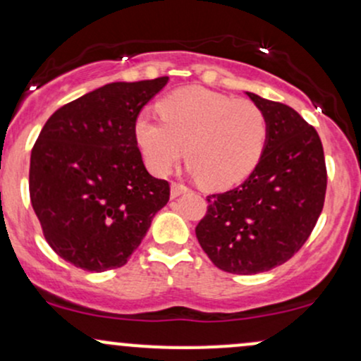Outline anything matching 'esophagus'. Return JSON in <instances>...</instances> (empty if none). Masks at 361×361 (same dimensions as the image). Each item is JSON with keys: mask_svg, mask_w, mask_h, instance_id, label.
I'll list each match as a JSON object with an SVG mask.
<instances>
[{"mask_svg": "<svg viewBox=\"0 0 361 361\" xmlns=\"http://www.w3.org/2000/svg\"><path fill=\"white\" fill-rule=\"evenodd\" d=\"M188 192V187H185L183 183H171V199H176V197L183 195V193Z\"/></svg>", "mask_w": 361, "mask_h": 361, "instance_id": "esophagus-1", "label": "esophagus"}]
</instances>
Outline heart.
<instances>
[{"label":"heart","mask_w":361,"mask_h":361,"mask_svg":"<svg viewBox=\"0 0 361 361\" xmlns=\"http://www.w3.org/2000/svg\"><path fill=\"white\" fill-rule=\"evenodd\" d=\"M161 120L140 114L133 125L135 142L147 168L168 174L187 159L205 188L238 185L262 157L269 135L267 116L255 102L185 87L157 102Z\"/></svg>","instance_id":"b5f03b06"}]
</instances>
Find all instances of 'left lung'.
<instances>
[{"mask_svg":"<svg viewBox=\"0 0 361 361\" xmlns=\"http://www.w3.org/2000/svg\"><path fill=\"white\" fill-rule=\"evenodd\" d=\"M247 96L267 116L264 154L240 187L207 197L195 228L202 250L231 274H259L290 260L315 228L327 188L314 126L290 106Z\"/></svg>","mask_w":361,"mask_h":361,"instance_id":"left-lung-1","label":"left lung"}]
</instances>
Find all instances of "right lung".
<instances>
[{
  "mask_svg": "<svg viewBox=\"0 0 361 361\" xmlns=\"http://www.w3.org/2000/svg\"><path fill=\"white\" fill-rule=\"evenodd\" d=\"M168 77L113 82L54 111L30 154V202L49 247L89 272L121 267L137 250L169 183L145 169L133 135Z\"/></svg>",
  "mask_w": 361,
  "mask_h": 361,
  "instance_id": "add662e5",
  "label": "right lung"
}]
</instances>
